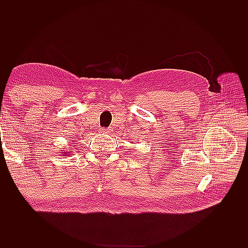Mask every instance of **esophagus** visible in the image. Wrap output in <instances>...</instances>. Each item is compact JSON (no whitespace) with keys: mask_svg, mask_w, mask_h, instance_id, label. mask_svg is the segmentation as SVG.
Segmentation results:
<instances>
[{"mask_svg":"<svg viewBox=\"0 0 248 248\" xmlns=\"http://www.w3.org/2000/svg\"><path fill=\"white\" fill-rule=\"evenodd\" d=\"M99 132L100 133H107V132H108V129H107V128H100Z\"/></svg>","mask_w":248,"mask_h":248,"instance_id":"esophagus-1","label":"esophagus"}]
</instances>
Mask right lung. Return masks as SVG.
Instances as JSON below:
<instances>
[{
    "instance_id": "right-lung-1",
    "label": "right lung",
    "mask_w": 248,
    "mask_h": 248,
    "mask_svg": "<svg viewBox=\"0 0 248 248\" xmlns=\"http://www.w3.org/2000/svg\"><path fill=\"white\" fill-rule=\"evenodd\" d=\"M60 153H62L63 156H69V155H71V154H68L67 152H60Z\"/></svg>"
}]
</instances>
